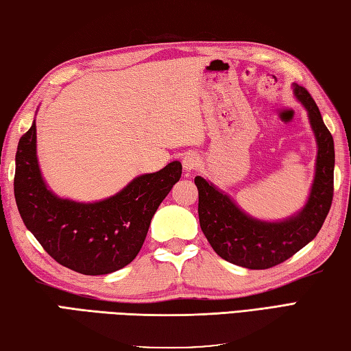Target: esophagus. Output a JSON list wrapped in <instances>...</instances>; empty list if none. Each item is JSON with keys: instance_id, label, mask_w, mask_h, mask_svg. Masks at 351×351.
Segmentation results:
<instances>
[{"instance_id": "obj_1", "label": "esophagus", "mask_w": 351, "mask_h": 351, "mask_svg": "<svg viewBox=\"0 0 351 351\" xmlns=\"http://www.w3.org/2000/svg\"><path fill=\"white\" fill-rule=\"evenodd\" d=\"M198 163H200V160H198V157L194 153H186L182 158L184 173H191V171L198 167Z\"/></svg>"}]
</instances>
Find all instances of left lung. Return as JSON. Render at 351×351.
<instances>
[{"instance_id": "8db88e82", "label": "left lung", "mask_w": 351, "mask_h": 351, "mask_svg": "<svg viewBox=\"0 0 351 351\" xmlns=\"http://www.w3.org/2000/svg\"><path fill=\"white\" fill-rule=\"evenodd\" d=\"M293 96L307 111L315 134V177L304 206L293 215L276 221L260 220L238 206L228 193L200 176L198 218L204 237L223 260L246 269H269L289 260L313 240L333 200L335 143L322 121L318 105L306 88L293 84Z\"/></svg>"}]
</instances>
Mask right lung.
I'll list each match as a JSON object with an SVG mask.
<instances>
[{"mask_svg": "<svg viewBox=\"0 0 351 351\" xmlns=\"http://www.w3.org/2000/svg\"><path fill=\"white\" fill-rule=\"evenodd\" d=\"M15 200L23 221L53 260L84 275H107L134 260L151 218L180 180L174 160L157 173L134 177L114 195L75 202L45 183L36 156V122L18 143Z\"/></svg>", "mask_w": 351, "mask_h": 351, "instance_id": "obj_1", "label": "right lung"}]
</instances>
